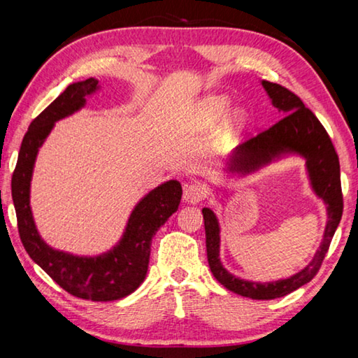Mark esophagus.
<instances>
[{
    "label": "esophagus",
    "instance_id": "1",
    "mask_svg": "<svg viewBox=\"0 0 358 358\" xmlns=\"http://www.w3.org/2000/svg\"><path fill=\"white\" fill-rule=\"evenodd\" d=\"M205 197V187L201 183H189L185 186L183 201L187 203H199Z\"/></svg>",
    "mask_w": 358,
    "mask_h": 358
}]
</instances>
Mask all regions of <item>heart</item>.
<instances>
[{
	"label": "heart",
	"mask_w": 358,
	"mask_h": 358,
	"mask_svg": "<svg viewBox=\"0 0 358 358\" xmlns=\"http://www.w3.org/2000/svg\"><path fill=\"white\" fill-rule=\"evenodd\" d=\"M229 106V99L226 98H208L202 101L191 115V128L197 132L208 131L210 128L221 120V117L226 112ZM248 121V112L245 108H235V110L229 115L226 123L222 124L220 138L217 143H222L229 136H232L238 129L243 128Z\"/></svg>",
	"instance_id": "b5f03b06"
}]
</instances>
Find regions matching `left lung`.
<instances>
[{
  "mask_svg": "<svg viewBox=\"0 0 358 358\" xmlns=\"http://www.w3.org/2000/svg\"><path fill=\"white\" fill-rule=\"evenodd\" d=\"M262 87L271 104L284 117L273 126L238 145L226 161L224 171L235 175H250L287 155H299L306 161L308 178L314 194L327 205V226L319 250L299 273L270 282L241 280L224 268L220 259V222L215 211L203 208L205 243L208 265L213 276L224 287L252 300H271L294 292L310 282L322 265L333 235L343 216V192L339 161L335 147L320 121L306 108L299 96L281 85L262 80Z\"/></svg>",
  "mask_w": 358,
  "mask_h": 358,
  "instance_id": "8db88e82",
  "label": "left lung"
}]
</instances>
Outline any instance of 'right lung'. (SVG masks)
Returning a JSON list of instances; mask_svg holds the SVG:
<instances>
[{
  "mask_svg": "<svg viewBox=\"0 0 358 358\" xmlns=\"http://www.w3.org/2000/svg\"><path fill=\"white\" fill-rule=\"evenodd\" d=\"M98 90L99 83L93 77L71 83L31 121L12 173V201L20 240L29 257L71 295L83 300L112 301L124 299L143 282L148 271L151 238L178 210L183 191L177 180H169L151 189L132 210L118 243L98 256H74L53 250L41 238L29 207L36 156L57 121L80 110L87 104V96Z\"/></svg>",
  "mask_w": 358,
  "mask_h": 358,
  "instance_id": "add662e5",
  "label": "right lung"
}]
</instances>
